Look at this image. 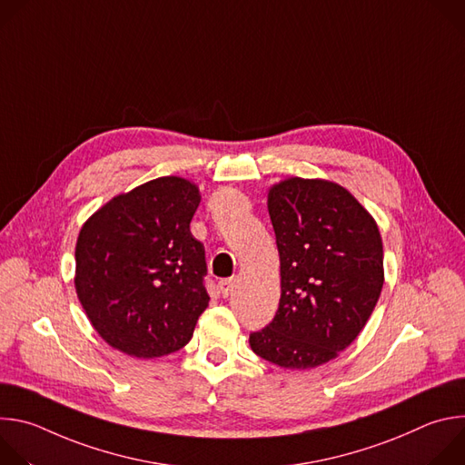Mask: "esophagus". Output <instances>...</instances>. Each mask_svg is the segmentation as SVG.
<instances>
[{
    "label": "esophagus",
    "instance_id": "34e87169",
    "mask_svg": "<svg viewBox=\"0 0 465 465\" xmlns=\"http://www.w3.org/2000/svg\"><path fill=\"white\" fill-rule=\"evenodd\" d=\"M233 287H235V280H223V282L219 283V289H221L223 298H228V296L232 294Z\"/></svg>",
    "mask_w": 465,
    "mask_h": 465
}]
</instances>
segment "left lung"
I'll use <instances>...</instances> for the list:
<instances>
[{"label":"left lung","mask_w":465,"mask_h":465,"mask_svg":"<svg viewBox=\"0 0 465 465\" xmlns=\"http://www.w3.org/2000/svg\"><path fill=\"white\" fill-rule=\"evenodd\" d=\"M267 208L282 298L250 348L285 370H312L337 359L371 316L384 283L382 239L371 213L333 180L285 178L271 185Z\"/></svg>","instance_id":"1"}]
</instances>
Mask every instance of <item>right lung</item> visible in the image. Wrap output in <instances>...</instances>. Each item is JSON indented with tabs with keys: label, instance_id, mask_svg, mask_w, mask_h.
Wrapping results in <instances>:
<instances>
[{
	"label": "right lung",
	"instance_id": "add662e5",
	"mask_svg": "<svg viewBox=\"0 0 465 465\" xmlns=\"http://www.w3.org/2000/svg\"><path fill=\"white\" fill-rule=\"evenodd\" d=\"M201 189L160 176L112 196L83 224L75 291L97 335L136 359L182 350L208 307L204 244L189 230Z\"/></svg>",
	"mask_w": 465,
	"mask_h": 465
}]
</instances>
